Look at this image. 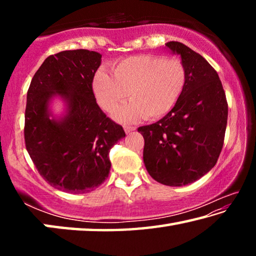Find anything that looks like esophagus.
<instances>
[{
	"label": "esophagus",
	"mask_w": 256,
	"mask_h": 256,
	"mask_svg": "<svg viewBox=\"0 0 256 256\" xmlns=\"http://www.w3.org/2000/svg\"><path fill=\"white\" fill-rule=\"evenodd\" d=\"M136 128L133 126V125H124V130H125V132H126V133L132 132V131H134V130H136Z\"/></svg>",
	"instance_id": "34e87169"
}]
</instances>
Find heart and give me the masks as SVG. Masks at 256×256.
I'll list each match as a JSON object with an SVG mask.
<instances>
[{
	"label": "heart",
	"mask_w": 256,
	"mask_h": 256,
	"mask_svg": "<svg viewBox=\"0 0 256 256\" xmlns=\"http://www.w3.org/2000/svg\"><path fill=\"white\" fill-rule=\"evenodd\" d=\"M188 73L182 60L160 55L130 56L112 68V76L98 70L92 92L104 110L110 112L126 96L131 102L115 112L120 120H132L144 115L159 118L178 102L184 92Z\"/></svg>",
	"instance_id": "obj_1"
}]
</instances>
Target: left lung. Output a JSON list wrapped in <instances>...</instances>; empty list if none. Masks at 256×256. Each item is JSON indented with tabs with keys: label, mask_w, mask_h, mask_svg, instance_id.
<instances>
[{
	"label": "left lung",
	"mask_w": 256,
	"mask_h": 256,
	"mask_svg": "<svg viewBox=\"0 0 256 256\" xmlns=\"http://www.w3.org/2000/svg\"><path fill=\"white\" fill-rule=\"evenodd\" d=\"M166 46L180 54L188 73L184 92L158 122L140 126L144 162L154 180L183 186L211 170L222 152L228 118L226 94L216 71L178 42Z\"/></svg>",
	"instance_id": "obj_1"
}]
</instances>
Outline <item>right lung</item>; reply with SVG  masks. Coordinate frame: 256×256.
I'll return each mask as SVG.
<instances>
[{
    "label": "right lung",
    "instance_id": "right-lung-1",
    "mask_svg": "<svg viewBox=\"0 0 256 256\" xmlns=\"http://www.w3.org/2000/svg\"><path fill=\"white\" fill-rule=\"evenodd\" d=\"M102 55L88 50H63L47 58L30 82L24 112L26 149L50 186L73 194L88 193L106 180L110 150L125 136L107 118L92 92ZM54 94L68 102V114L50 120Z\"/></svg>",
    "mask_w": 256,
    "mask_h": 256
}]
</instances>
